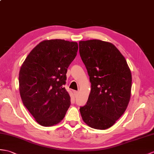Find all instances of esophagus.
<instances>
[{"label":"esophagus","mask_w":154,"mask_h":154,"mask_svg":"<svg viewBox=\"0 0 154 154\" xmlns=\"http://www.w3.org/2000/svg\"><path fill=\"white\" fill-rule=\"evenodd\" d=\"M73 93H74L75 96H77L78 95V94H79V92L78 91H74Z\"/></svg>","instance_id":"1"}]
</instances>
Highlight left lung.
<instances>
[{
	"instance_id": "8db88e82",
	"label": "left lung",
	"mask_w": 154,
	"mask_h": 154,
	"mask_svg": "<svg viewBox=\"0 0 154 154\" xmlns=\"http://www.w3.org/2000/svg\"><path fill=\"white\" fill-rule=\"evenodd\" d=\"M79 54L90 77L87 104L80 108L84 122L105 130L123 115L130 101L131 69L115 45L98 39L79 41Z\"/></svg>"
}]
</instances>
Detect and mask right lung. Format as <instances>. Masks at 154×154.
Instances as JSON below:
<instances>
[{"mask_svg": "<svg viewBox=\"0 0 154 154\" xmlns=\"http://www.w3.org/2000/svg\"><path fill=\"white\" fill-rule=\"evenodd\" d=\"M77 42L44 40L25 60L19 73V90L23 105L43 127L59 123L71 104L66 84L67 69L75 58Z\"/></svg>", "mask_w": 154, "mask_h": 154, "instance_id": "right-lung-1", "label": "right lung"}]
</instances>
